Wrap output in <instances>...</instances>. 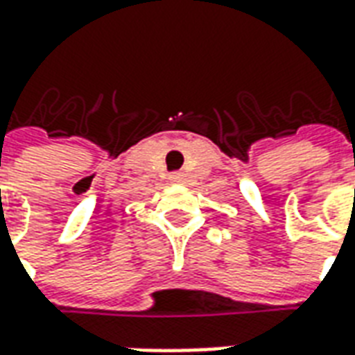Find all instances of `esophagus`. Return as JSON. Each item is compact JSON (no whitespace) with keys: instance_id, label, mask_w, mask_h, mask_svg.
Listing matches in <instances>:
<instances>
[{"instance_id":"esophagus-1","label":"esophagus","mask_w":355,"mask_h":355,"mask_svg":"<svg viewBox=\"0 0 355 355\" xmlns=\"http://www.w3.org/2000/svg\"><path fill=\"white\" fill-rule=\"evenodd\" d=\"M171 178H173L175 182H180V180H182V173H175Z\"/></svg>"}]
</instances>
